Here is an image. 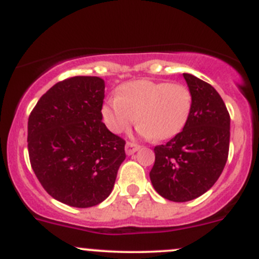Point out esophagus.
<instances>
[{"label":"esophagus","instance_id":"obj_1","mask_svg":"<svg viewBox=\"0 0 259 259\" xmlns=\"http://www.w3.org/2000/svg\"><path fill=\"white\" fill-rule=\"evenodd\" d=\"M138 150H139V145L134 144V143H126V145H125V153H126V155H133Z\"/></svg>","mask_w":259,"mask_h":259}]
</instances>
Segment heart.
Returning a JSON list of instances; mask_svg holds the SVG:
<instances>
[{
    "label": "heart",
    "instance_id": "1",
    "mask_svg": "<svg viewBox=\"0 0 259 259\" xmlns=\"http://www.w3.org/2000/svg\"><path fill=\"white\" fill-rule=\"evenodd\" d=\"M192 110V93L182 83L135 80L119 89L117 98L101 108L105 126L114 134L140 121L138 133L144 138L168 140L178 135Z\"/></svg>",
    "mask_w": 259,
    "mask_h": 259
}]
</instances>
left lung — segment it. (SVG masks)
<instances>
[{"instance_id":"obj_1","label":"left lung","mask_w":259,"mask_h":259,"mask_svg":"<svg viewBox=\"0 0 259 259\" xmlns=\"http://www.w3.org/2000/svg\"><path fill=\"white\" fill-rule=\"evenodd\" d=\"M192 93V110L184 129L154 148L150 170L154 189L171 202H189L218 180L227 163L231 117L215 89L192 74H183Z\"/></svg>"}]
</instances>
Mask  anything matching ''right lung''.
Instances as JSON below:
<instances>
[{
	"instance_id": "1",
	"label": "right lung",
	"mask_w": 259,
	"mask_h": 259,
	"mask_svg": "<svg viewBox=\"0 0 259 259\" xmlns=\"http://www.w3.org/2000/svg\"><path fill=\"white\" fill-rule=\"evenodd\" d=\"M104 98L101 77H70L46 91L28 117L31 166L46 192L70 207L104 202L126 156L124 140L103 122Z\"/></svg>"
}]
</instances>
